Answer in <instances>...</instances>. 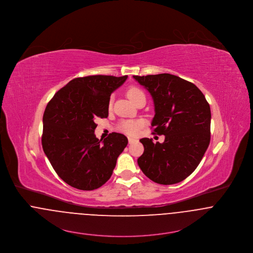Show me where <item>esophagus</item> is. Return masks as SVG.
<instances>
[{"instance_id": "obj_1", "label": "esophagus", "mask_w": 253, "mask_h": 253, "mask_svg": "<svg viewBox=\"0 0 253 253\" xmlns=\"http://www.w3.org/2000/svg\"><path fill=\"white\" fill-rule=\"evenodd\" d=\"M137 140L136 139H133V138L128 137V143L129 144H132V143H134V142H136Z\"/></svg>"}]
</instances>
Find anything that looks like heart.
I'll return each mask as SVG.
<instances>
[{
    "label": "heart",
    "instance_id": "obj_1",
    "mask_svg": "<svg viewBox=\"0 0 253 253\" xmlns=\"http://www.w3.org/2000/svg\"><path fill=\"white\" fill-rule=\"evenodd\" d=\"M127 96L129 97L130 100H132L133 102H135L139 97L141 96H145L143 91L138 88V87H130L127 90ZM112 103V99L110 100V105ZM144 126V121L143 120H123L121 121V123L119 124V130L125 132L126 134L128 135H136L140 128Z\"/></svg>",
    "mask_w": 253,
    "mask_h": 253
}]
</instances>
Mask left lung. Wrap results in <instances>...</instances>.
<instances>
[{"instance_id":"obj_1","label":"left lung","mask_w":253,"mask_h":253,"mask_svg":"<svg viewBox=\"0 0 253 253\" xmlns=\"http://www.w3.org/2000/svg\"><path fill=\"white\" fill-rule=\"evenodd\" d=\"M133 78L151 93L155 104L154 133L163 143L142 138L144 153L137 160L153 182L174 184L184 181L198 166L211 140V108L193 83L161 73Z\"/></svg>"}]
</instances>
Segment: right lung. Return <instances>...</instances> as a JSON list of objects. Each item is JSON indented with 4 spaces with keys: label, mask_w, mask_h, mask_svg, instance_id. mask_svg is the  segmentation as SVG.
<instances>
[{
    "label": "right lung",
    "mask_w": 253,
    "mask_h": 253,
    "mask_svg": "<svg viewBox=\"0 0 253 253\" xmlns=\"http://www.w3.org/2000/svg\"><path fill=\"white\" fill-rule=\"evenodd\" d=\"M127 75L74 78L54 94L43 114L42 144L58 176L81 190H93L111 177L127 145L124 134L97 139L95 118H107L111 93Z\"/></svg>",
    "instance_id": "right-lung-1"
}]
</instances>
